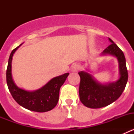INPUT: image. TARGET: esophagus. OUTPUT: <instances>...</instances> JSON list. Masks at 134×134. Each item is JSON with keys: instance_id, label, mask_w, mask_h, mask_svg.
<instances>
[{"instance_id": "esophagus-1", "label": "esophagus", "mask_w": 134, "mask_h": 134, "mask_svg": "<svg viewBox=\"0 0 134 134\" xmlns=\"http://www.w3.org/2000/svg\"><path fill=\"white\" fill-rule=\"evenodd\" d=\"M80 69V66L79 64H74V66L72 67L71 71H72V72H78Z\"/></svg>"}]
</instances>
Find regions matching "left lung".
Listing matches in <instances>:
<instances>
[{"mask_svg":"<svg viewBox=\"0 0 134 134\" xmlns=\"http://www.w3.org/2000/svg\"><path fill=\"white\" fill-rule=\"evenodd\" d=\"M111 44L102 52V55L116 57L119 62V78L115 82L101 84L89 73L81 71L79 86L80 100L85 106L91 109L106 107L115 101L121 95L128 79V74L124 52L110 38Z\"/></svg>","mask_w":134,"mask_h":134,"instance_id":"obj_1","label":"left lung"}]
</instances>
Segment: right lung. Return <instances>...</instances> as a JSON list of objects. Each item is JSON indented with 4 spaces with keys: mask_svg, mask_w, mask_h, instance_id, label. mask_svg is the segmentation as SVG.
I'll return each mask as SVG.
<instances>
[{
    "mask_svg": "<svg viewBox=\"0 0 134 134\" xmlns=\"http://www.w3.org/2000/svg\"><path fill=\"white\" fill-rule=\"evenodd\" d=\"M14 49L9 56L7 69V83L12 97L19 105L24 108L35 112H46L56 106L59 100L60 87L64 83L69 73L53 78L41 88L27 91L19 88L12 78L11 68L13 56L20 46Z\"/></svg>",
    "mask_w": 134,
    "mask_h": 134,
    "instance_id": "add662e5",
    "label": "right lung"
}]
</instances>
